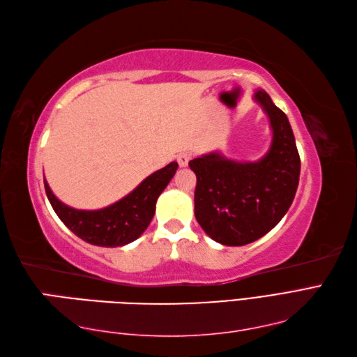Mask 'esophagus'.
<instances>
[{"label":"esophagus","instance_id":"34e87169","mask_svg":"<svg viewBox=\"0 0 357 357\" xmlns=\"http://www.w3.org/2000/svg\"><path fill=\"white\" fill-rule=\"evenodd\" d=\"M190 159H192V154H190V153H181V154L177 155V162H178L181 168L188 167V163H189Z\"/></svg>","mask_w":357,"mask_h":357}]
</instances>
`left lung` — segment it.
I'll use <instances>...</instances> for the list:
<instances>
[{
    "instance_id": "8db88e82",
    "label": "left lung",
    "mask_w": 357,
    "mask_h": 357,
    "mask_svg": "<svg viewBox=\"0 0 357 357\" xmlns=\"http://www.w3.org/2000/svg\"><path fill=\"white\" fill-rule=\"evenodd\" d=\"M255 100L269 118L273 141L256 162L230 160L218 151L190 160L197 176L195 218L222 245H247L274 229L291 207L300 155L288 116L259 89Z\"/></svg>"
}]
</instances>
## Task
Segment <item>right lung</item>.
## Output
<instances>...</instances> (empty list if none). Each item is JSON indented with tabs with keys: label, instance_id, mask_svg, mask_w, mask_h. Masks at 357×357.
Returning <instances> with one entry per match:
<instances>
[{
	"label": "right lung",
	"instance_id": "obj_1",
	"mask_svg": "<svg viewBox=\"0 0 357 357\" xmlns=\"http://www.w3.org/2000/svg\"><path fill=\"white\" fill-rule=\"evenodd\" d=\"M178 168L177 162L153 172L132 192L100 211H78L60 202L43 180L54 212L78 238L98 247H123L137 239L149 227L155 202Z\"/></svg>",
	"mask_w": 357,
	"mask_h": 357
}]
</instances>
